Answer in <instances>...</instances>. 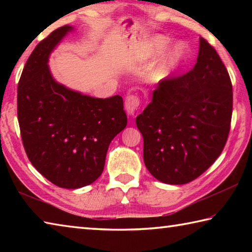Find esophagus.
I'll use <instances>...</instances> for the list:
<instances>
[{"instance_id": "34e87169", "label": "esophagus", "mask_w": 252, "mask_h": 252, "mask_svg": "<svg viewBox=\"0 0 252 252\" xmlns=\"http://www.w3.org/2000/svg\"><path fill=\"white\" fill-rule=\"evenodd\" d=\"M139 104H140V100L138 96L127 95L126 99V103H125L126 113L129 114L130 117H133L136 113V110H138V108H139Z\"/></svg>"}]
</instances>
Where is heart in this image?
<instances>
[{"label":"heart","instance_id":"obj_1","mask_svg":"<svg viewBox=\"0 0 252 252\" xmlns=\"http://www.w3.org/2000/svg\"><path fill=\"white\" fill-rule=\"evenodd\" d=\"M170 42H171V40L167 35L159 34V35L153 36L149 42V44L140 50L135 57L141 62L148 61V60L159 55L170 44ZM188 52H189L188 46L183 42H179L164 54H162L150 74L152 82L158 83L172 78L185 63Z\"/></svg>","mask_w":252,"mask_h":252}]
</instances>
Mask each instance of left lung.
Returning <instances> with one entry per match:
<instances>
[{
	"label": "left lung",
	"instance_id": "obj_1",
	"mask_svg": "<svg viewBox=\"0 0 252 252\" xmlns=\"http://www.w3.org/2000/svg\"><path fill=\"white\" fill-rule=\"evenodd\" d=\"M197 63L187 74L162 81L135 119L143 161L157 180L185 185L222 152L232 114V85L216 50L200 37Z\"/></svg>",
	"mask_w": 252,
	"mask_h": 252
}]
</instances>
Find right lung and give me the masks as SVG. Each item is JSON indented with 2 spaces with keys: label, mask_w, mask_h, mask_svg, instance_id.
Segmentation results:
<instances>
[{
  "label": "right lung",
  "mask_w": 252,
  "mask_h": 252,
  "mask_svg": "<svg viewBox=\"0 0 252 252\" xmlns=\"http://www.w3.org/2000/svg\"><path fill=\"white\" fill-rule=\"evenodd\" d=\"M74 27L64 25L30 55L18 85V119L29 160L64 189L91 185L104 169L109 146L126 126L123 99L93 97L53 78L49 58Z\"/></svg>",
  "instance_id": "right-lung-1"
}]
</instances>
